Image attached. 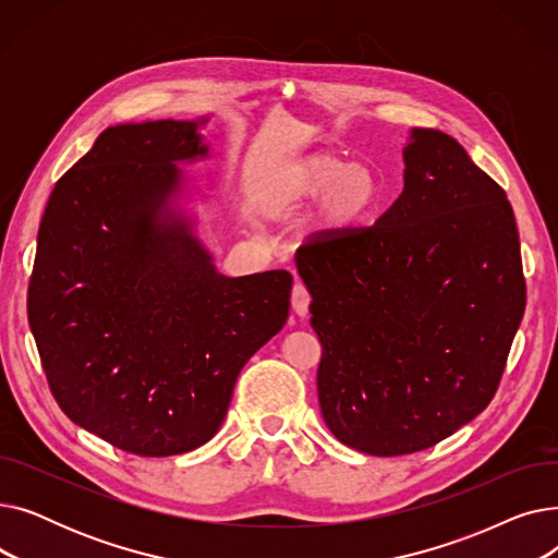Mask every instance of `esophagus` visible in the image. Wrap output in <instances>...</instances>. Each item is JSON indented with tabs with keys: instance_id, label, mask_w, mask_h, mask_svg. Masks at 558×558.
Returning a JSON list of instances; mask_svg holds the SVG:
<instances>
[{
	"instance_id": "1",
	"label": "esophagus",
	"mask_w": 558,
	"mask_h": 558,
	"mask_svg": "<svg viewBox=\"0 0 558 558\" xmlns=\"http://www.w3.org/2000/svg\"><path fill=\"white\" fill-rule=\"evenodd\" d=\"M310 291L303 282H296L294 289H291V305H294V312L299 316H305L310 312Z\"/></svg>"
}]
</instances>
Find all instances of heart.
<instances>
[{"mask_svg": "<svg viewBox=\"0 0 558 558\" xmlns=\"http://www.w3.org/2000/svg\"><path fill=\"white\" fill-rule=\"evenodd\" d=\"M320 198V230L339 238L368 221L383 198V185L368 165L312 154L280 169L264 194V208L276 217H294Z\"/></svg>", "mask_w": 558, "mask_h": 558, "instance_id": "heart-1", "label": "heart"}]
</instances>
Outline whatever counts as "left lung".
<instances>
[{"instance_id":"8db88e82","label":"left lung","mask_w":558,"mask_h":558,"mask_svg":"<svg viewBox=\"0 0 558 558\" xmlns=\"http://www.w3.org/2000/svg\"><path fill=\"white\" fill-rule=\"evenodd\" d=\"M402 156L404 187L383 217L296 251L320 414L375 457L427 450L484 412L526 294L505 190L441 131L414 129Z\"/></svg>"}]
</instances>
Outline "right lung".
I'll list each match as a JSON object with an SVG mask.
<instances>
[{
	"label": "right lung",
	"mask_w": 558,
	"mask_h": 558,
	"mask_svg": "<svg viewBox=\"0 0 558 558\" xmlns=\"http://www.w3.org/2000/svg\"><path fill=\"white\" fill-rule=\"evenodd\" d=\"M196 129H106L56 183L28 280V326L58 407L137 457L208 444L240 371L289 314V271L221 276L175 217V162L208 156Z\"/></svg>",
	"instance_id": "add662e5"
}]
</instances>
